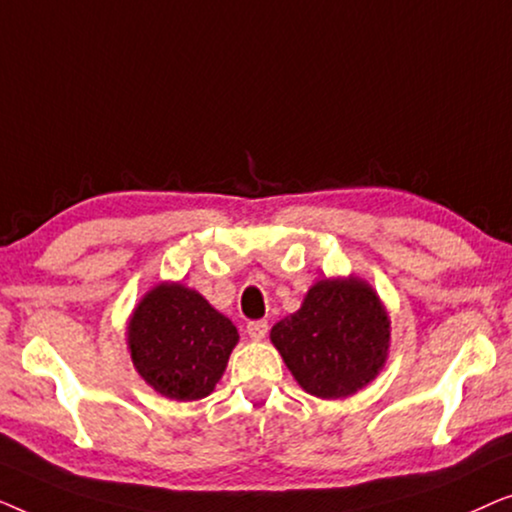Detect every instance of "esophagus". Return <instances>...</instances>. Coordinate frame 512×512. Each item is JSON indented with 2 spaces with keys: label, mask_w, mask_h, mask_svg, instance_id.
I'll return each instance as SVG.
<instances>
[{
  "label": "esophagus",
  "mask_w": 512,
  "mask_h": 512,
  "mask_svg": "<svg viewBox=\"0 0 512 512\" xmlns=\"http://www.w3.org/2000/svg\"><path fill=\"white\" fill-rule=\"evenodd\" d=\"M247 333L251 340H263L268 335V321H249Z\"/></svg>",
  "instance_id": "1"
}]
</instances>
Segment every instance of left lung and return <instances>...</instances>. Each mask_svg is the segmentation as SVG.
I'll list each match as a JSON object with an SVG mask.
<instances>
[{
    "label": "left lung",
    "mask_w": 512,
    "mask_h": 512,
    "mask_svg": "<svg viewBox=\"0 0 512 512\" xmlns=\"http://www.w3.org/2000/svg\"><path fill=\"white\" fill-rule=\"evenodd\" d=\"M270 340L307 394L347 398L387 361L389 314L363 279H319L300 310L272 326Z\"/></svg>",
    "instance_id": "obj_1"
}]
</instances>
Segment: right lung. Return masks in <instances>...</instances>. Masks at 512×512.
<instances>
[{"label":"right lung","instance_id":"add662e5","mask_svg":"<svg viewBox=\"0 0 512 512\" xmlns=\"http://www.w3.org/2000/svg\"><path fill=\"white\" fill-rule=\"evenodd\" d=\"M237 340L233 321L198 291L174 282L153 286L128 324V349L137 373L172 401L212 394Z\"/></svg>","mask_w":512,"mask_h":512}]
</instances>
